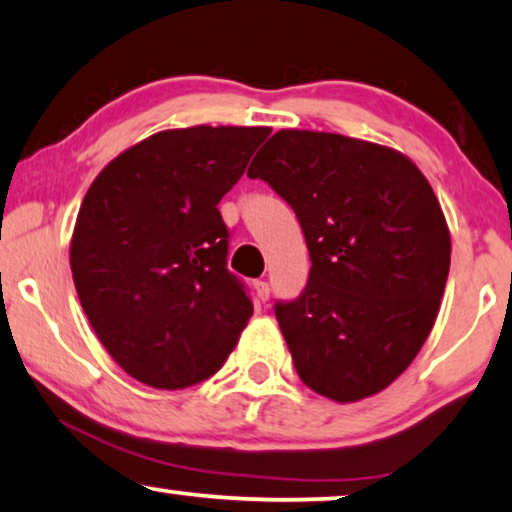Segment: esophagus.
<instances>
[{
    "label": "esophagus",
    "mask_w": 512,
    "mask_h": 512,
    "mask_svg": "<svg viewBox=\"0 0 512 512\" xmlns=\"http://www.w3.org/2000/svg\"><path fill=\"white\" fill-rule=\"evenodd\" d=\"M254 291H256V298L261 302H268L270 300V284L265 279H256L254 281Z\"/></svg>",
    "instance_id": "obj_1"
}]
</instances>
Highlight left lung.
Here are the masks:
<instances>
[{
	"label": "left lung",
	"instance_id": "left-lung-1",
	"mask_svg": "<svg viewBox=\"0 0 512 512\" xmlns=\"http://www.w3.org/2000/svg\"><path fill=\"white\" fill-rule=\"evenodd\" d=\"M293 207L311 270L274 302L295 372L318 395L358 402L411 365L450 270L432 187L404 154L318 131H277L247 170Z\"/></svg>",
	"mask_w": 512,
	"mask_h": 512
}]
</instances>
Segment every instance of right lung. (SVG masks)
<instances>
[{
	"mask_svg": "<svg viewBox=\"0 0 512 512\" xmlns=\"http://www.w3.org/2000/svg\"><path fill=\"white\" fill-rule=\"evenodd\" d=\"M268 127L154 133L110 161L80 205L71 272L96 337L124 372L180 390L219 372L254 314L228 270L219 201Z\"/></svg>",
	"mask_w": 512,
	"mask_h": 512,
	"instance_id": "obj_1",
	"label": "right lung"
}]
</instances>
